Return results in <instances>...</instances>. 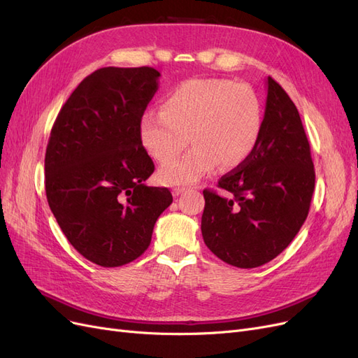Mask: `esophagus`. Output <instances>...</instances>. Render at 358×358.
<instances>
[{
  "label": "esophagus",
  "mask_w": 358,
  "mask_h": 358,
  "mask_svg": "<svg viewBox=\"0 0 358 358\" xmlns=\"http://www.w3.org/2000/svg\"><path fill=\"white\" fill-rule=\"evenodd\" d=\"M187 189H188V188H183V187H175V188H173V196L178 197V196H180V194L185 192Z\"/></svg>",
  "instance_id": "34e87169"
}]
</instances>
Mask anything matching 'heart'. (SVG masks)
Wrapping results in <instances>:
<instances>
[{
    "instance_id": "obj_1",
    "label": "heart",
    "mask_w": 358,
    "mask_h": 358,
    "mask_svg": "<svg viewBox=\"0 0 358 358\" xmlns=\"http://www.w3.org/2000/svg\"><path fill=\"white\" fill-rule=\"evenodd\" d=\"M263 129V106L246 83L227 79H189L162 100L161 112L140 119V140L159 164L158 178L167 185H188L216 167L234 169L254 152Z\"/></svg>"
}]
</instances>
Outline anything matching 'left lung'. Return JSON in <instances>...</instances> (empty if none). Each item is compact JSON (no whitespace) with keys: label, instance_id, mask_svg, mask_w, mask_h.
Returning <instances> with one entry per match:
<instances>
[{"label":"left lung","instance_id":"left-lung-1","mask_svg":"<svg viewBox=\"0 0 358 358\" xmlns=\"http://www.w3.org/2000/svg\"><path fill=\"white\" fill-rule=\"evenodd\" d=\"M233 199L204 189L203 241L227 264L252 268L278 257L309 213L315 170L296 104L267 78L263 129L254 152L218 180Z\"/></svg>","mask_w":358,"mask_h":358}]
</instances>
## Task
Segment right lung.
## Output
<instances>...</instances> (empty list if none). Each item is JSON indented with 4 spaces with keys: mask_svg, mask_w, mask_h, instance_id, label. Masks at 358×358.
Returning <instances> with one entry per match:
<instances>
[{
    "mask_svg": "<svg viewBox=\"0 0 358 358\" xmlns=\"http://www.w3.org/2000/svg\"><path fill=\"white\" fill-rule=\"evenodd\" d=\"M152 67H104L79 83L52 127L45 157L49 208L76 251L103 267L134 262L173 201L148 187L155 166L140 119L158 90Z\"/></svg>",
    "mask_w": 358,
    "mask_h": 358,
    "instance_id": "right-lung-1",
    "label": "right lung"
}]
</instances>
